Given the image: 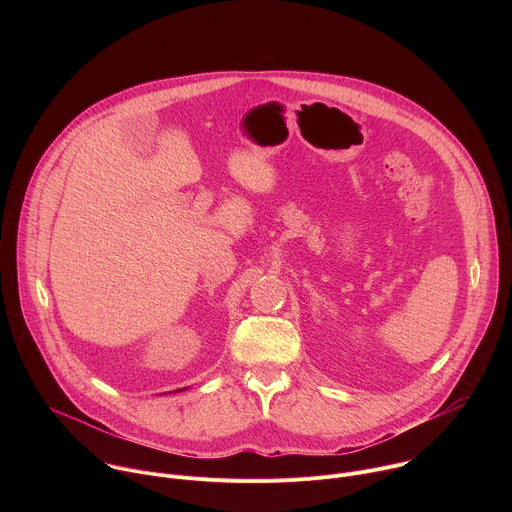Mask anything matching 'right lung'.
<instances>
[{
	"mask_svg": "<svg viewBox=\"0 0 512 512\" xmlns=\"http://www.w3.org/2000/svg\"><path fill=\"white\" fill-rule=\"evenodd\" d=\"M184 389H186V387H184ZM184 389H178V391H176V393H180V391H184Z\"/></svg>",
	"mask_w": 512,
	"mask_h": 512,
	"instance_id": "add662e5",
	"label": "right lung"
}]
</instances>
